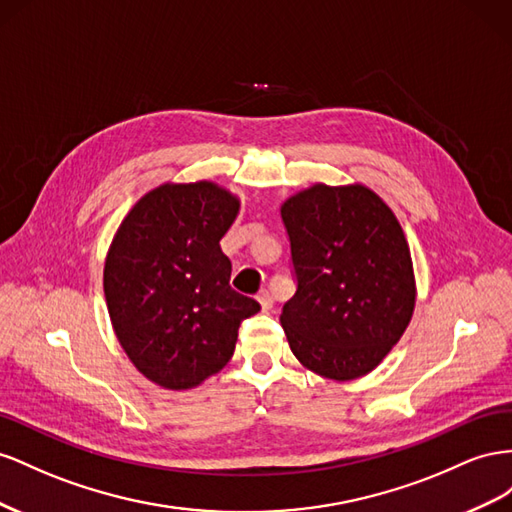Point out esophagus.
<instances>
[{
    "instance_id": "1",
    "label": "esophagus",
    "mask_w": 512,
    "mask_h": 512,
    "mask_svg": "<svg viewBox=\"0 0 512 512\" xmlns=\"http://www.w3.org/2000/svg\"><path fill=\"white\" fill-rule=\"evenodd\" d=\"M257 300H259V304H261V309H264L266 313L272 309V296L268 294L266 289H261L259 294H257Z\"/></svg>"
}]
</instances>
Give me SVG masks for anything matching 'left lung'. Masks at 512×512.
I'll list each match as a JSON object with an SVG mask.
<instances>
[{
    "instance_id": "obj_1",
    "label": "left lung",
    "mask_w": 512,
    "mask_h": 512,
    "mask_svg": "<svg viewBox=\"0 0 512 512\" xmlns=\"http://www.w3.org/2000/svg\"><path fill=\"white\" fill-rule=\"evenodd\" d=\"M298 289L281 326L309 371L349 382L399 343L416 306L410 246L364 184H313L281 206Z\"/></svg>"
}]
</instances>
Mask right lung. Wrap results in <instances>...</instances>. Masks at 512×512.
Listing matches in <instances>:
<instances>
[{"label": "right lung", "instance_id": "obj_1", "mask_svg": "<svg viewBox=\"0 0 512 512\" xmlns=\"http://www.w3.org/2000/svg\"><path fill=\"white\" fill-rule=\"evenodd\" d=\"M240 199L216 182L160 184L115 231L105 259L107 309L137 371L167 390L195 388L231 360L257 300L233 291L221 238Z\"/></svg>", "mask_w": 512, "mask_h": 512}]
</instances>
